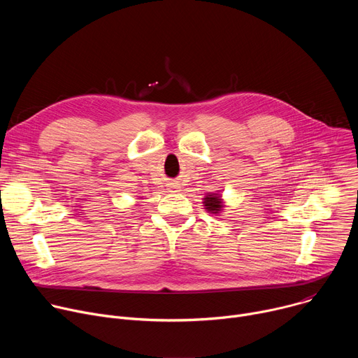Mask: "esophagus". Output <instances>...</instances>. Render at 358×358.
Returning <instances> with one entry per match:
<instances>
[{
	"label": "esophagus",
	"mask_w": 358,
	"mask_h": 358,
	"mask_svg": "<svg viewBox=\"0 0 358 358\" xmlns=\"http://www.w3.org/2000/svg\"><path fill=\"white\" fill-rule=\"evenodd\" d=\"M169 189H171V191H180V184H177V182H170V184H169Z\"/></svg>",
	"instance_id": "34e87169"
}]
</instances>
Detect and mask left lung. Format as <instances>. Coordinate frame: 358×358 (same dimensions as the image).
Listing matches in <instances>:
<instances>
[{
    "label": "left lung",
    "instance_id": "left-lung-1",
    "mask_svg": "<svg viewBox=\"0 0 358 358\" xmlns=\"http://www.w3.org/2000/svg\"><path fill=\"white\" fill-rule=\"evenodd\" d=\"M203 207H206L208 213L218 215L224 208L221 194H208L206 198H203Z\"/></svg>",
    "mask_w": 358,
    "mask_h": 358
}]
</instances>
